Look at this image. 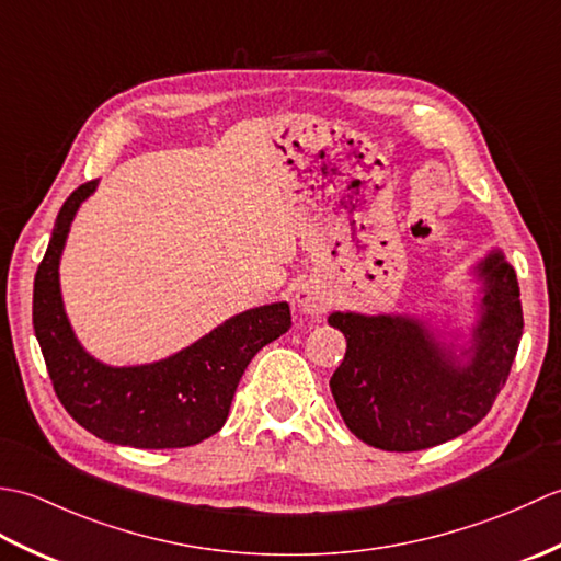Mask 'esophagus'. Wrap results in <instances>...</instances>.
<instances>
[{
  "mask_svg": "<svg viewBox=\"0 0 561 561\" xmlns=\"http://www.w3.org/2000/svg\"><path fill=\"white\" fill-rule=\"evenodd\" d=\"M294 304L299 306L304 313L318 316V313H325L330 308V296L325 294V289H320L318 284L304 282V284H299V289H296V294H294Z\"/></svg>",
  "mask_w": 561,
  "mask_h": 561,
  "instance_id": "34e87169",
  "label": "esophagus"
}]
</instances>
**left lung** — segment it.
Segmentation results:
<instances>
[{"label": "left lung", "mask_w": 561, "mask_h": 561, "mask_svg": "<svg viewBox=\"0 0 561 561\" xmlns=\"http://www.w3.org/2000/svg\"><path fill=\"white\" fill-rule=\"evenodd\" d=\"M478 323L468 344L440 342L428 320L408 313L335 311L347 337L332 398L344 424L380 450H424L482 422L504 388L523 335L516 272L502 250L478 262Z\"/></svg>", "instance_id": "1"}]
</instances>
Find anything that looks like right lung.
<instances>
[{
    "label": "right lung",
    "instance_id": "obj_1",
    "mask_svg": "<svg viewBox=\"0 0 561 561\" xmlns=\"http://www.w3.org/2000/svg\"><path fill=\"white\" fill-rule=\"evenodd\" d=\"M99 183H83L59 209L33 282V328L59 402L87 432L133 448H185L217 434L250 359L291 328L287 301L248 308L165 359L111 366L81 347L59 291V260L81 202Z\"/></svg>",
    "mask_w": 561,
    "mask_h": 561
}]
</instances>
